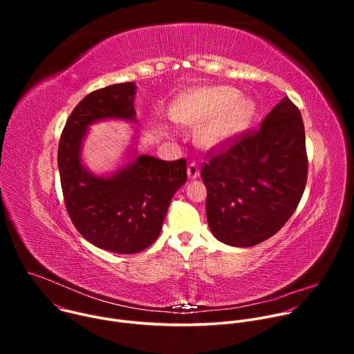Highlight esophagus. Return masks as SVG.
<instances>
[{
	"instance_id": "34e87169",
	"label": "esophagus",
	"mask_w": 354,
	"mask_h": 354,
	"mask_svg": "<svg viewBox=\"0 0 354 354\" xmlns=\"http://www.w3.org/2000/svg\"><path fill=\"white\" fill-rule=\"evenodd\" d=\"M198 175H200V168H198V165H197L196 162H190L189 167H187V176H189L190 179H196Z\"/></svg>"
}]
</instances>
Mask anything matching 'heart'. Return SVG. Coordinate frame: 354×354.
Instances as JSON below:
<instances>
[{
	"mask_svg": "<svg viewBox=\"0 0 354 354\" xmlns=\"http://www.w3.org/2000/svg\"><path fill=\"white\" fill-rule=\"evenodd\" d=\"M236 97L238 92L228 86L190 89L175 100L171 116L190 124L206 120L198 129V141L213 147L238 133L250 116L249 104Z\"/></svg>",
	"mask_w": 354,
	"mask_h": 354,
	"instance_id": "obj_1",
	"label": "heart"
}]
</instances>
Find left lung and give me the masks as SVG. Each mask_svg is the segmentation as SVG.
Segmentation results:
<instances>
[{
    "mask_svg": "<svg viewBox=\"0 0 354 354\" xmlns=\"http://www.w3.org/2000/svg\"><path fill=\"white\" fill-rule=\"evenodd\" d=\"M308 175L299 109L283 97L258 130L227 138L201 167L214 236L248 248L273 236L292 216Z\"/></svg>",
    "mask_w": 354,
    "mask_h": 354,
    "instance_id": "left-lung-1",
    "label": "left lung"
}]
</instances>
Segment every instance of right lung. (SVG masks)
Masks as SVG:
<instances>
[{"label": "right lung", "instance_id": "obj_1", "mask_svg": "<svg viewBox=\"0 0 354 354\" xmlns=\"http://www.w3.org/2000/svg\"><path fill=\"white\" fill-rule=\"evenodd\" d=\"M136 85L115 84L86 95L74 108L59 142V172L67 213L91 243L116 254H138L158 238L176 190L186 182V160L138 156L109 178L81 164L86 129L102 119L136 120Z\"/></svg>", "mask_w": 354, "mask_h": 354}]
</instances>
